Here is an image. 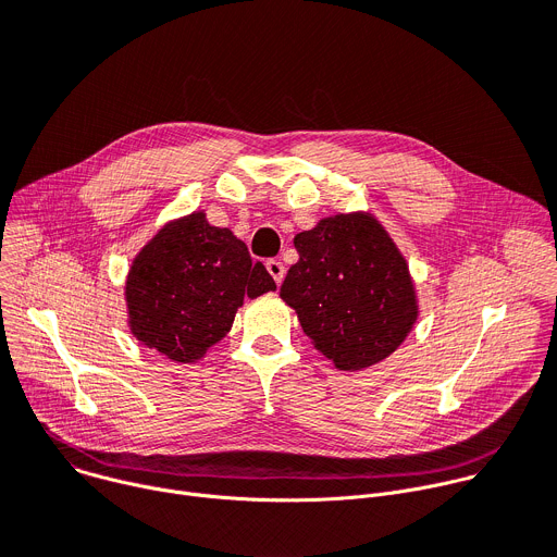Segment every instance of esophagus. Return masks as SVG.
Masks as SVG:
<instances>
[{
	"label": "esophagus",
	"instance_id": "esophagus-1",
	"mask_svg": "<svg viewBox=\"0 0 557 557\" xmlns=\"http://www.w3.org/2000/svg\"><path fill=\"white\" fill-rule=\"evenodd\" d=\"M267 271L271 273V277L275 280V284H277V286L284 282L286 269H284V264H282L280 260H269V262H267Z\"/></svg>",
	"mask_w": 557,
	"mask_h": 557
}]
</instances>
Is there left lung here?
Wrapping results in <instances>:
<instances>
[{
	"label": "left lung",
	"mask_w": 557,
	"mask_h": 557,
	"mask_svg": "<svg viewBox=\"0 0 557 557\" xmlns=\"http://www.w3.org/2000/svg\"><path fill=\"white\" fill-rule=\"evenodd\" d=\"M297 264L280 297L335 368L357 372L399 348L419 317L408 262L366 211L322 218L295 235Z\"/></svg>",
	"instance_id": "left-lung-1"
}]
</instances>
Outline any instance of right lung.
Listing matches in <instances>:
<instances>
[{"instance_id":"add662e5","label":"right lung","mask_w":557,"mask_h":557,"mask_svg":"<svg viewBox=\"0 0 557 557\" xmlns=\"http://www.w3.org/2000/svg\"><path fill=\"white\" fill-rule=\"evenodd\" d=\"M275 290L243 240L194 211L168 222L134 258L125 280L127 324L172 361H200L233 326L245 295Z\"/></svg>"}]
</instances>
